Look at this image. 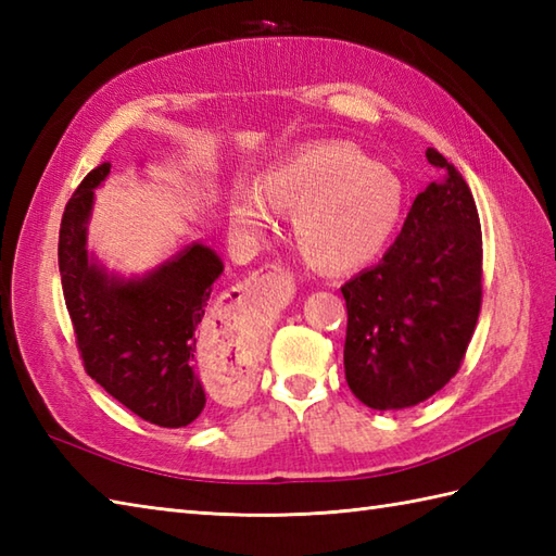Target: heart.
<instances>
[{"label":"heart","mask_w":556,"mask_h":556,"mask_svg":"<svg viewBox=\"0 0 556 556\" xmlns=\"http://www.w3.org/2000/svg\"><path fill=\"white\" fill-rule=\"evenodd\" d=\"M296 210V236L315 263L356 269L382 253L404 210V188L382 164L344 140L305 148L271 167L257 186H239L231 217L248 233Z\"/></svg>","instance_id":"obj_1"}]
</instances>
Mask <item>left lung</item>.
Here are the masks:
<instances>
[{"label": "left lung", "mask_w": 556, "mask_h": 556, "mask_svg": "<svg viewBox=\"0 0 556 556\" xmlns=\"http://www.w3.org/2000/svg\"><path fill=\"white\" fill-rule=\"evenodd\" d=\"M442 181L416 195L380 263L349 279L344 370L375 410L430 399L464 363L482 305V231L473 193L434 148Z\"/></svg>", "instance_id": "left-lung-1"}]
</instances>
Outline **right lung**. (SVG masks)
<instances>
[{"label":"right lung","mask_w":556,"mask_h":556,"mask_svg":"<svg viewBox=\"0 0 556 556\" xmlns=\"http://www.w3.org/2000/svg\"><path fill=\"white\" fill-rule=\"evenodd\" d=\"M110 162L92 169L71 195L59 229V275L86 372L104 392L160 428H186L205 408L195 375L203 323L222 260L191 243L146 277L108 275L88 253V219Z\"/></svg>","instance_id":"1"}]
</instances>
